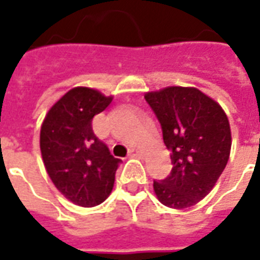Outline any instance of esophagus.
Returning <instances> with one entry per match:
<instances>
[{
  "instance_id": "esophagus-1",
  "label": "esophagus",
  "mask_w": 260,
  "mask_h": 260,
  "mask_svg": "<svg viewBox=\"0 0 260 260\" xmlns=\"http://www.w3.org/2000/svg\"><path fill=\"white\" fill-rule=\"evenodd\" d=\"M131 158H144V152L139 148H134V150L129 151Z\"/></svg>"
}]
</instances>
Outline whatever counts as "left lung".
Wrapping results in <instances>:
<instances>
[{"label": "left lung", "mask_w": 260, "mask_h": 260, "mask_svg": "<svg viewBox=\"0 0 260 260\" xmlns=\"http://www.w3.org/2000/svg\"><path fill=\"white\" fill-rule=\"evenodd\" d=\"M170 150V175L154 181L163 205L185 209L213 189L230 159V121L217 102L196 87L170 86L144 95Z\"/></svg>", "instance_id": "left-lung-1"}]
</instances>
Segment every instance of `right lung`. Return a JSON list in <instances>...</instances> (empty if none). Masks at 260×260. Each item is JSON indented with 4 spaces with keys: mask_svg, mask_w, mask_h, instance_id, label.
<instances>
[{
    "mask_svg": "<svg viewBox=\"0 0 260 260\" xmlns=\"http://www.w3.org/2000/svg\"><path fill=\"white\" fill-rule=\"evenodd\" d=\"M113 97L74 87L48 110L40 129V151L56 189L75 205H100L109 197L121 160L94 135L91 121Z\"/></svg>",
    "mask_w": 260,
    "mask_h": 260,
    "instance_id": "right-lung-1",
    "label": "right lung"
}]
</instances>
